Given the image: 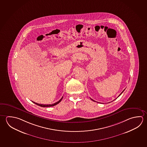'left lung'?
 <instances>
[{
  "mask_svg": "<svg viewBox=\"0 0 147 147\" xmlns=\"http://www.w3.org/2000/svg\"><path fill=\"white\" fill-rule=\"evenodd\" d=\"M124 90H125V89H124ZM124 90L123 91H122V92H121V93H120V95H119L118 96H120V95H121V94H122V93H123V92L124 91ZM91 100H93V101H94V100H93L92 99H91Z\"/></svg>",
  "mask_w": 147,
  "mask_h": 147,
  "instance_id": "1",
  "label": "left lung"
}]
</instances>
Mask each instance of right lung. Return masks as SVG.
I'll return each instance as SVG.
<instances>
[{"label":"right lung","mask_w":147,"mask_h":147,"mask_svg":"<svg viewBox=\"0 0 147 147\" xmlns=\"http://www.w3.org/2000/svg\"><path fill=\"white\" fill-rule=\"evenodd\" d=\"M62 98H63V96H62L61 98L59 100H58L57 102L54 103V104H47V105H45V104H38V103H35V102H34L33 101H32V102L36 104L37 105L43 107H51V106H54L58 104V103H59L61 101V100H62Z\"/></svg>","instance_id":"add662e5"}]
</instances>
